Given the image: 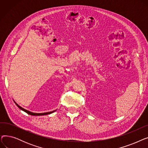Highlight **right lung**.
I'll return each mask as SVG.
<instances>
[{"label": "right lung", "instance_id": "obj_1", "mask_svg": "<svg viewBox=\"0 0 148 148\" xmlns=\"http://www.w3.org/2000/svg\"><path fill=\"white\" fill-rule=\"evenodd\" d=\"M14 103H15V104H16V105L18 106V107L19 108H20V109H21V110L25 112L26 113H27V114H30V115H33V116H42V115H46V114H51V113H53V112H54L56 111V110H54V111L50 112L42 113H33V112H30V111H29V110H27L25 109V108H23V107H21V106H20L18 104H17L16 103H15V101H14Z\"/></svg>", "mask_w": 148, "mask_h": 148}]
</instances>
